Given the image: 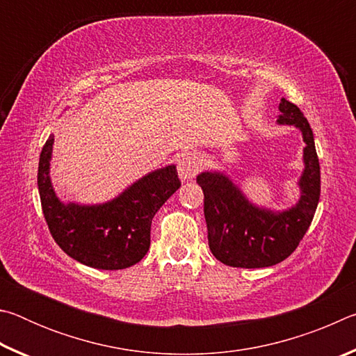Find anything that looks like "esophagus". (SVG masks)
Wrapping results in <instances>:
<instances>
[{
  "instance_id": "obj_1",
  "label": "esophagus",
  "mask_w": 356,
  "mask_h": 356,
  "mask_svg": "<svg viewBox=\"0 0 356 356\" xmlns=\"http://www.w3.org/2000/svg\"><path fill=\"white\" fill-rule=\"evenodd\" d=\"M202 160L200 152L196 150H185V152L179 156L177 161V172L179 177L182 180H190L201 170Z\"/></svg>"
}]
</instances>
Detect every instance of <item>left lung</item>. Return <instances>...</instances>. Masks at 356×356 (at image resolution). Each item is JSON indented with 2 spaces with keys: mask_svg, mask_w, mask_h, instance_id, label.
I'll return each mask as SVG.
<instances>
[{
  "mask_svg": "<svg viewBox=\"0 0 356 356\" xmlns=\"http://www.w3.org/2000/svg\"><path fill=\"white\" fill-rule=\"evenodd\" d=\"M278 108L276 124L297 127L305 141L295 206L278 212L259 207L222 171H204L196 177L204 191L209 248L229 267L262 268L284 261L308 231L321 200V166L308 119L286 99Z\"/></svg>",
  "mask_w": 356,
  "mask_h": 356,
  "instance_id": "8db88e82",
  "label": "left lung"
}]
</instances>
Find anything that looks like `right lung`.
<instances>
[{
  "instance_id": "right-lung-1",
  "label": "right lung",
  "mask_w": 356,
  "mask_h": 356,
  "mask_svg": "<svg viewBox=\"0 0 356 356\" xmlns=\"http://www.w3.org/2000/svg\"><path fill=\"white\" fill-rule=\"evenodd\" d=\"M55 136L42 147L38 186L53 238L65 254L99 270H120L140 262L150 246V225L180 186L174 165L159 168L102 204L63 202L50 179Z\"/></svg>"
}]
</instances>
